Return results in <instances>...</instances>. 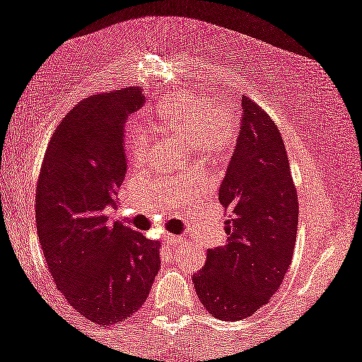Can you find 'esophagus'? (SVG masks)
<instances>
[{
	"mask_svg": "<svg viewBox=\"0 0 362 362\" xmlns=\"http://www.w3.org/2000/svg\"><path fill=\"white\" fill-rule=\"evenodd\" d=\"M181 236H175V235H167L163 238V242L167 243V245H179V243H181Z\"/></svg>",
	"mask_w": 362,
	"mask_h": 362,
	"instance_id": "1",
	"label": "esophagus"
}]
</instances>
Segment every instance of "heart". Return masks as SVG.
<instances>
[{
	"mask_svg": "<svg viewBox=\"0 0 362 362\" xmlns=\"http://www.w3.org/2000/svg\"><path fill=\"white\" fill-rule=\"evenodd\" d=\"M156 132L188 142L192 153L202 161L220 163L230 154L236 142V127L229 112L213 110V105L195 95H170L149 113ZM126 149L132 158L147 153L142 132L132 129L126 136Z\"/></svg>",
	"mask_w": 362,
	"mask_h": 362,
	"instance_id": "obj_1",
	"label": "heart"
}]
</instances>
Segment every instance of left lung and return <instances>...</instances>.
Instances as JSON below:
<instances>
[{
    "instance_id": "obj_1",
    "label": "left lung",
    "mask_w": 362,
    "mask_h": 362,
    "mask_svg": "<svg viewBox=\"0 0 362 362\" xmlns=\"http://www.w3.org/2000/svg\"><path fill=\"white\" fill-rule=\"evenodd\" d=\"M238 142L218 192L229 242L209 249L192 277L206 311L223 322L249 318L267 305L293 259L298 195L275 120L242 99Z\"/></svg>"
}]
</instances>
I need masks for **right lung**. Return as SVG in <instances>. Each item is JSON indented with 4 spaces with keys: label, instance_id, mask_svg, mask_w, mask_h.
I'll list each match as a JSON object with an SVG mask.
<instances>
[{
    "label": "right lung",
    "instance_id": "right-lung-1",
    "mask_svg": "<svg viewBox=\"0 0 362 362\" xmlns=\"http://www.w3.org/2000/svg\"><path fill=\"white\" fill-rule=\"evenodd\" d=\"M142 105V87L83 99L54 129L37 181V235L51 277L99 325L135 315L160 270V243L106 215L127 168L124 124Z\"/></svg>",
    "mask_w": 362,
    "mask_h": 362
}]
</instances>
